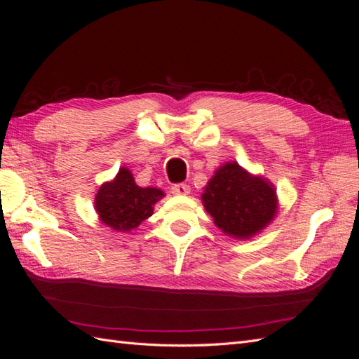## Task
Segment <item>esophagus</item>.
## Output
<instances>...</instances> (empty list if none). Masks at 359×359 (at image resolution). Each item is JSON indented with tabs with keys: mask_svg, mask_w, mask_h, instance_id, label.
I'll use <instances>...</instances> for the list:
<instances>
[{
	"mask_svg": "<svg viewBox=\"0 0 359 359\" xmlns=\"http://www.w3.org/2000/svg\"><path fill=\"white\" fill-rule=\"evenodd\" d=\"M172 193L186 196V194L190 193V186H187V184H175V186H172Z\"/></svg>",
	"mask_w": 359,
	"mask_h": 359,
	"instance_id": "1",
	"label": "esophagus"
}]
</instances>
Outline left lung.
<instances>
[{
    "label": "left lung",
    "mask_w": 359,
    "mask_h": 359,
    "mask_svg": "<svg viewBox=\"0 0 359 359\" xmlns=\"http://www.w3.org/2000/svg\"><path fill=\"white\" fill-rule=\"evenodd\" d=\"M201 198L214 224L235 240L256 236L273 223L278 212L274 184L236 161H226L215 169Z\"/></svg>",
    "instance_id": "1"
}]
</instances>
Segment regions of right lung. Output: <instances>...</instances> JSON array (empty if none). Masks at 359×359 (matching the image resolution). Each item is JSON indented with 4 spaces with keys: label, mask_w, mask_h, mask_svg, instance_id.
<instances>
[{
    "label": "right lung",
    "mask_w": 359,
    "mask_h": 359,
    "mask_svg": "<svg viewBox=\"0 0 359 359\" xmlns=\"http://www.w3.org/2000/svg\"><path fill=\"white\" fill-rule=\"evenodd\" d=\"M165 198L157 187H140L128 168H119L114 180L103 182L95 193L94 210L99 220L116 232L128 233L153 215L154 205Z\"/></svg>",
    "instance_id": "add662e5"
}]
</instances>
